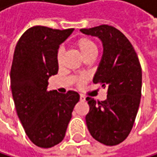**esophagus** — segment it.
<instances>
[{"label": "esophagus", "mask_w": 157, "mask_h": 157, "mask_svg": "<svg viewBox=\"0 0 157 157\" xmlns=\"http://www.w3.org/2000/svg\"><path fill=\"white\" fill-rule=\"evenodd\" d=\"M80 100L81 101H86V97L84 95H80Z\"/></svg>", "instance_id": "1"}]
</instances>
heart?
I'll return each instance as SVG.
<instances>
[{
	"mask_svg": "<svg viewBox=\"0 0 157 157\" xmlns=\"http://www.w3.org/2000/svg\"><path fill=\"white\" fill-rule=\"evenodd\" d=\"M72 46L79 52V53L84 59L89 56L97 55V51H98L97 45L94 42V40L88 36H81L79 38H77L76 40H74ZM62 59H63V52L59 51L56 56V60L59 65L61 64ZM85 82H86V77H80V78H78V80H77V83L79 86H82Z\"/></svg>",
	"mask_w": 157,
	"mask_h": 157,
	"instance_id": "1",
	"label": "heart"
}]
</instances>
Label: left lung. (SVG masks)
Instances as JSON below:
<instances>
[{
	"mask_svg": "<svg viewBox=\"0 0 157 157\" xmlns=\"http://www.w3.org/2000/svg\"><path fill=\"white\" fill-rule=\"evenodd\" d=\"M81 32L98 36L102 42L104 55L93 83L107 88L105 101L86 98L87 129L97 141L107 146L118 145L130 134L140 107L141 66L131 42L117 28L102 24L81 29Z\"/></svg>",
	"mask_w": 157,
	"mask_h": 157,
	"instance_id": "8db88e82",
	"label": "left lung"
}]
</instances>
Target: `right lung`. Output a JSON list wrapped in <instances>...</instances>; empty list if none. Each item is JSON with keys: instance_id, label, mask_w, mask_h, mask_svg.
<instances>
[{"instance_id": "obj_1", "label": "right lung", "mask_w": 157, "mask_h": 157, "mask_svg": "<svg viewBox=\"0 0 157 157\" xmlns=\"http://www.w3.org/2000/svg\"><path fill=\"white\" fill-rule=\"evenodd\" d=\"M73 29L33 26L15 48L10 81L15 107L27 136L40 148H51L65 137L71 113L80 96L48 90L50 76L58 71L59 45Z\"/></svg>"}]
</instances>
